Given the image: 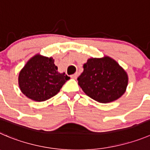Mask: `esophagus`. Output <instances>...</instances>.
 <instances>
[{
    "mask_svg": "<svg viewBox=\"0 0 150 150\" xmlns=\"http://www.w3.org/2000/svg\"><path fill=\"white\" fill-rule=\"evenodd\" d=\"M70 77H71V78H73V79H76V78H78V74L75 73V74H73V75H71Z\"/></svg>",
    "mask_w": 150,
    "mask_h": 150,
    "instance_id": "34e87169",
    "label": "esophagus"
}]
</instances>
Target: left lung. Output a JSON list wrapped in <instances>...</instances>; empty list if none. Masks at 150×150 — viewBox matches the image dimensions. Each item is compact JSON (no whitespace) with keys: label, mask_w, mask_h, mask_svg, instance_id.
<instances>
[{"label":"left lung","mask_w":150,"mask_h":150,"mask_svg":"<svg viewBox=\"0 0 150 150\" xmlns=\"http://www.w3.org/2000/svg\"><path fill=\"white\" fill-rule=\"evenodd\" d=\"M78 81L86 96L99 103H107L124 95L128 84V75L115 60L105 56L88 59Z\"/></svg>","instance_id":"1"}]
</instances>
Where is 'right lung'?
Wrapping results in <instances>:
<instances>
[{"mask_svg":"<svg viewBox=\"0 0 150 150\" xmlns=\"http://www.w3.org/2000/svg\"><path fill=\"white\" fill-rule=\"evenodd\" d=\"M69 78L64 72H58V67L52 57L38 54L29 59L21 70L18 84L26 97L40 102L58 94Z\"/></svg>","mask_w":150,"mask_h":150,"instance_id":"add662e5","label":"right lung"}]
</instances>
